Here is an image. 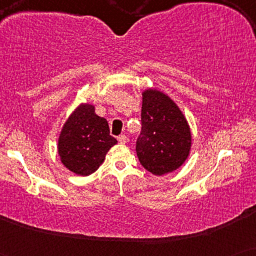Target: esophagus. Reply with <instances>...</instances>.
Segmentation results:
<instances>
[{"label":"esophagus","mask_w":256,"mask_h":256,"mask_svg":"<svg viewBox=\"0 0 256 256\" xmlns=\"http://www.w3.org/2000/svg\"><path fill=\"white\" fill-rule=\"evenodd\" d=\"M118 141L120 142V143H122V144H124V143L128 142V138L126 135H120L118 138Z\"/></svg>","instance_id":"esophagus-1"}]
</instances>
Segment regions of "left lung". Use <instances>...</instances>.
<instances>
[{"label": "left lung", "mask_w": 256, "mask_h": 256, "mask_svg": "<svg viewBox=\"0 0 256 256\" xmlns=\"http://www.w3.org/2000/svg\"><path fill=\"white\" fill-rule=\"evenodd\" d=\"M141 121L136 154L142 166L156 176L177 170L191 149V130L182 110L166 94L148 88L142 93Z\"/></svg>", "instance_id": "1"}]
</instances>
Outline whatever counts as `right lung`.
Instances as JSON below:
<instances>
[{
	"label": "right lung",
	"instance_id": "add662e5",
	"mask_svg": "<svg viewBox=\"0 0 256 256\" xmlns=\"http://www.w3.org/2000/svg\"><path fill=\"white\" fill-rule=\"evenodd\" d=\"M116 138L110 134L108 122L96 114L90 104H82L62 126L58 138V154L70 171L88 176L98 170Z\"/></svg>",
	"mask_w": 256,
	"mask_h": 256
}]
</instances>
